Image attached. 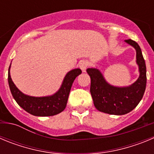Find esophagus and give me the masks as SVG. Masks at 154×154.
Returning a JSON list of instances; mask_svg holds the SVG:
<instances>
[{
    "label": "esophagus",
    "mask_w": 154,
    "mask_h": 154,
    "mask_svg": "<svg viewBox=\"0 0 154 154\" xmlns=\"http://www.w3.org/2000/svg\"><path fill=\"white\" fill-rule=\"evenodd\" d=\"M88 66H89V62L87 60H82L79 62V68L82 70V72H85Z\"/></svg>",
    "instance_id": "esophagus-1"
}]
</instances>
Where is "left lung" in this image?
<instances>
[{"instance_id":"left-lung-1","label":"left lung","mask_w":154,"mask_h":154,"mask_svg":"<svg viewBox=\"0 0 154 154\" xmlns=\"http://www.w3.org/2000/svg\"><path fill=\"white\" fill-rule=\"evenodd\" d=\"M125 42L133 46L137 52V64L140 75L135 82L128 86H115L105 79L96 68H89L87 73L91 79L90 92L94 106L100 112L111 115H124L135 109L143 96L146 85V64L140 48L131 39Z\"/></svg>"}]
</instances>
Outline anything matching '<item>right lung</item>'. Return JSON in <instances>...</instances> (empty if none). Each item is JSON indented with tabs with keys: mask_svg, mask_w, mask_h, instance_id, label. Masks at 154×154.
<instances>
[{
	"mask_svg": "<svg viewBox=\"0 0 154 154\" xmlns=\"http://www.w3.org/2000/svg\"><path fill=\"white\" fill-rule=\"evenodd\" d=\"M10 69L11 65L8 69V84L14 99L26 112L36 116H51L62 112L67 105L73 82L82 73L80 69L69 71L65 75L61 87L55 93L51 96L35 97L25 95L17 89L11 77Z\"/></svg>",
	"mask_w": 154,
	"mask_h": 154,
	"instance_id": "add662e5",
	"label": "right lung"
}]
</instances>
